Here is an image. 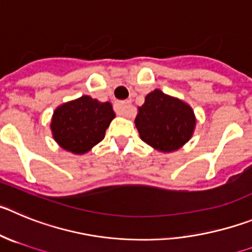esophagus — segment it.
<instances>
[{
    "label": "esophagus",
    "instance_id": "obj_1",
    "mask_svg": "<svg viewBox=\"0 0 252 252\" xmlns=\"http://www.w3.org/2000/svg\"><path fill=\"white\" fill-rule=\"evenodd\" d=\"M115 112L122 117H130L133 114V105L130 101H118L115 103Z\"/></svg>",
    "mask_w": 252,
    "mask_h": 252
}]
</instances>
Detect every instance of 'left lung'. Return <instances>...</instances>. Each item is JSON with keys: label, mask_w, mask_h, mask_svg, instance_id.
Segmentation results:
<instances>
[{"label": "left lung", "mask_w": 252, "mask_h": 252, "mask_svg": "<svg viewBox=\"0 0 252 252\" xmlns=\"http://www.w3.org/2000/svg\"><path fill=\"white\" fill-rule=\"evenodd\" d=\"M134 123L143 142L160 153H171L192 138L196 115L186 101L154 89L146 96Z\"/></svg>", "instance_id": "left-lung-1"}]
</instances>
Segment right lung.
Returning a JSON list of instances; mask_svg holds the SVG:
<instances>
[{"mask_svg":"<svg viewBox=\"0 0 252 252\" xmlns=\"http://www.w3.org/2000/svg\"><path fill=\"white\" fill-rule=\"evenodd\" d=\"M115 118L109 101L89 95L61 104L54 110L50 129L60 148L72 154H85L105 137V130Z\"/></svg>","mask_w":252,"mask_h":252,"instance_id":"right-lung-1","label":"right lung"}]
</instances>
